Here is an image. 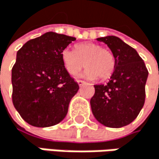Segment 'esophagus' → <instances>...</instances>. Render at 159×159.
I'll list each match as a JSON object with an SVG mask.
<instances>
[{
    "mask_svg": "<svg viewBox=\"0 0 159 159\" xmlns=\"http://www.w3.org/2000/svg\"><path fill=\"white\" fill-rule=\"evenodd\" d=\"M77 83H78L79 87H82L83 85L86 84V82H85V81H82V80H77Z\"/></svg>",
    "mask_w": 159,
    "mask_h": 159,
    "instance_id": "esophagus-1",
    "label": "esophagus"
}]
</instances>
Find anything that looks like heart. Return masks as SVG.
Listing matches in <instances>:
<instances>
[{"label": "heart", "instance_id": "b5f03b06", "mask_svg": "<svg viewBox=\"0 0 159 159\" xmlns=\"http://www.w3.org/2000/svg\"><path fill=\"white\" fill-rule=\"evenodd\" d=\"M61 56L64 68L72 76L77 75L86 67L84 76L89 80H94L97 77L100 80H107L115 70L114 54L103 49L101 45L91 42L77 44L75 52L65 49Z\"/></svg>", "mask_w": 159, "mask_h": 159}]
</instances>
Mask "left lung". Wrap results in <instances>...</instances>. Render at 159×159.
<instances>
[{"label":"left lung","instance_id":"obj_1","mask_svg":"<svg viewBox=\"0 0 159 159\" xmlns=\"http://www.w3.org/2000/svg\"><path fill=\"white\" fill-rule=\"evenodd\" d=\"M115 56L114 72L107 85H95L90 107L95 119L105 126L128 125L139 115L145 101L148 70L138 52L114 36L97 39Z\"/></svg>","mask_w":159,"mask_h":159}]
</instances>
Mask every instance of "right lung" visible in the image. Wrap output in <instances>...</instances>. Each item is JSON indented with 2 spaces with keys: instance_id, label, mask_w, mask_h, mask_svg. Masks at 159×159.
Masks as SVG:
<instances>
[{
  "instance_id": "add662e5",
  "label": "right lung",
  "mask_w": 159,
  "mask_h": 159,
  "mask_svg": "<svg viewBox=\"0 0 159 159\" xmlns=\"http://www.w3.org/2000/svg\"><path fill=\"white\" fill-rule=\"evenodd\" d=\"M75 39L47 32L18 51L12 69V101L31 125L49 127L65 119L79 86L64 68L61 55Z\"/></svg>"
}]
</instances>
